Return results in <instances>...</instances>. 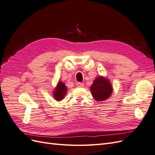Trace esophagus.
<instances>
[{
    "label": "esophagus",
    "instance_id": "obj_1",
    "mask_svg": "<svg viewBox=\"0 0 155 155\" xmlns=\"http://www.w3.org/2000/svg\"><path fill=\"white\" fill-rule=\"evenodd\" d=\"M77 86H78V87L82 88V87H84V84H83V83L79 82V83H77Z\"/></svg>",
    "mask_w": 155,
    "mask_h": 155
}]
</instances>
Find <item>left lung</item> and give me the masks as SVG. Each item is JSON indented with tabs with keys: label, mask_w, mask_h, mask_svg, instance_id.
Returning <instances> with one entry per match:
<instances>
[{
	"label": "left lung",
	"mask_w": 155,
	"mask_h": 155,
	"mask_svg": "<svg viewBox=\"0 0 155 155\" xmlns=\"http://www.w3.org/2000/svg\"><path fill=\"white\" fill-rule=\"evenodd\" d=\"M92 96L97 101H103L108 99L112 92L111 83L105 78H96L91 87Z\"/></svg>",
	"instance_id": "1"
}]
</instances>
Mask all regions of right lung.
<instances>
[{"label": "right lung", "instance_id": "1", "mask_svg": "<svg viewBox=\"0 0 155 155\" xmlns=\"http://www.w3.org/2000/svg\"><path fill=\"white\" fill-rule=\"evenodd\" d=\"M67 91V88L65 86L64 83L59 81L58 83L57 87L54 89L53 93V96L54 97L55 100L57 101H61L63 100L65 96V94H66Z\"/></svg>", "mask_w": 155, "mask_h": 155}]
</instances>
